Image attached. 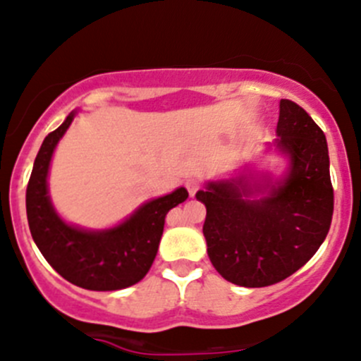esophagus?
I'll return each mask as SVG.
<instances>
[{"mask_svg":"<svg viewBox=\"0 0 361 361\" xmlns=\"http://www.w3.org/2000/svg\"><path fill=\"white\" fill-rule=\"evenodd\" d=\"M185 187H187L188 194H190L192 197H194V195L199 192V188H201V183H199L197 180H188L187 183H185Z\"/></svg>","mask_w":361,"mask_h":361,"instance_id":"1","label":"esophagus"}]
</instances>
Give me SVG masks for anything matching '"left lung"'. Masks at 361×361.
<instances>
[{"label":"left lung","instance_id":"left-lung-1","mask_svg":"<svg viewBox=\"0 0 361 361\" xmlns=\"http://www.w3.org/2000/svg\"><path fill=\"white\" fill-rule=\"evenodd\" d=\"M277 134L275 145L291 166L266 197L247 199L252 190L243 178L212 181L195 194L206 206L209 261L226 281L243 288H266L298 271L321 247L334 215L323 130L303 107L284 99Z\"/></svg>","mask_w":361,"mask_h":361}]
</instances>
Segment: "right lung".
<instances>
[{
    "mask_svg": "<svg viewBox=\"0 0 361 361\" xmlns=\"http://www.w3.org/2000/svg\"><path fill=\"white\" fill-rule=\"evenodd\" d=\"M73 120V113L44 139L26 188V213L31 236L49 264L65 281L90 291H116L137 284L155 261L164 222L171 208L188 197L180 187L142 204L113 229L84 231L63 222L47 192L52 152Z\"/></svg>",
    "mask_w": 361,
    "mask_h": 361,
    "instance_id": "add662e5",
    "label": "right lung"
}]
</instances>
